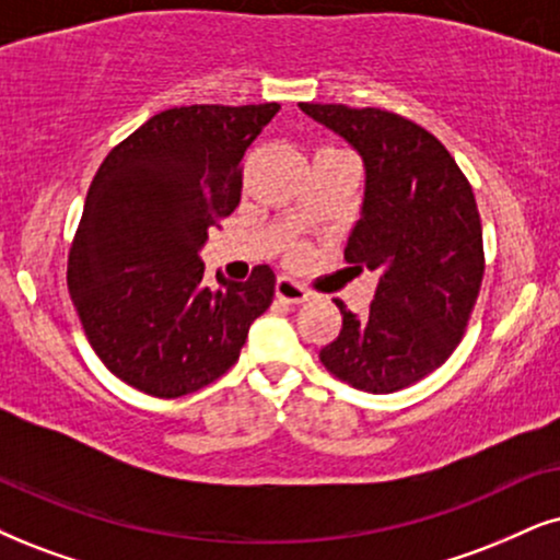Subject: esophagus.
I'll use <instances>...</instances> for the list:
<instances>
[{
	"mask_svg": "<svg viewBox=\"0 0 560 560\" xmlns=\"http://www.w3.org/2000/svg\"><path fill=\"white\" fill-rule=\"evenodd\" d=\"M276 296L287 304H302L310 300V292L296 284L294 279H289V276H279V279H276Z\"/></svg>",
	"mask_w": 560,
	"mask_h": 560,
	"instance_id": "1",
	"label": "esophagus"
}]
</instances>
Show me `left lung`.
Segmentation results:
<instances>
[{
	"mask_svg": "<svg viewBox=\"0 0 560 560\" xmlns=\"http://www.w3.org/2000/svg\"><path fill=\"white\" fill-rule=\"evenodd\" d=\"M364 165V198L346 260L380 276L364 317L338 302L343 328L320 362L359 390L385 395L455 351L483 281V232L470 183L442 141L398 113L300 103Z\"/></svg>",
	"mask_w": 560,
	"mask_h": 560,
	"instance_id": "1",
	"label": "left lung"
}]
</instances>
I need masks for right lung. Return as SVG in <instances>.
<instances>
[{"label":"right lung","instance_id":"1","mask_svg":"<svg viewBox=\"0 0 560 560\" xmlns=\"http://www.w3.org/2000/svg\"><path fill=\"white\" fill-rule=\"evenodd\" d=\"M279 108L162 110L92 180L69 253V294L101 362L141 393L180 398L222 377L273 302L268 266L247 281L217 273L211 289L198 253L240 203V162Z\"/></svg>","mask_w":560,"mask_h":560}]
</instances>
